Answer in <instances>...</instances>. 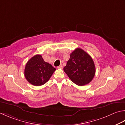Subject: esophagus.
Segmentation results:
<instances>
[{
	"mask_svg": "<svg viewBox=\"0 0 125 125\" xmlns=\"http://www.w3.org/2000/svg\"><path fill=\"white\" fill-rule=\"evenodd\" d=\"M63 68V66H62V64H61V65H60L59 66H58V67H57V68L58 69H62V68Z\"/></svg>",
	"mask_w": 125,
	"mask_h": 125,
	"instance_id": "1",
	"label": "esophagus"
}]
</instances>
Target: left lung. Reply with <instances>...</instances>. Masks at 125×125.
<instances>
[{"mask_svg": "<svg viewBox=\"0 0 125 125\" xmlns=\"http://www.w3.org/2000/svg\"><path fill=\"white\" fill-rule=\"evenodd\" d=\"M63 70L72 81L80 86L88 84L95 74V66L91 56L80 48L72 52Z\"/></svg>", "mask_w": 125, "mask_h": 125, "instance_id": "8db88e82", "label": "left lung"}]
</instances>
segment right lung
<instances>
[{
	"mask_svg": "<svg viewBox=\"0 0 125 125\" xmlns=\"http://www.w3.org/2000/svg\"><path fill=\"white\" fill-rule=\"evenodd\" d=\"M55 70V68L44 61L41 55H36L26 63L24 75L30 83L40 86L48 81Z\"/></svg>",
	"mask_w": 125,
	"mask_h": 125,
	"instance_id": "right-lung-1",
	"label": "right lung"
}]
</instances>
